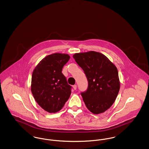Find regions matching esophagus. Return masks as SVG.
Segmentation results:
<instances>
[{
	"mask_svg": "<svg viewBox=\"0 0 149 149\" xmlns=\"http://www.w3.org/2000/svg\"><path fill=\"white\" fill-rule=\"evenodd\" d=\"M72 88H73V89H74V90H76V89H77V85H73V86H72Z\"/></svg>",
	"mask_w": 149,
	"mask_h": 149,
	"instance_id": "34e87169",
	"label": "esophagus"
}]
</instances>
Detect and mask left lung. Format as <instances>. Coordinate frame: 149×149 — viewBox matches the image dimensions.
Listing matches in <instances>:
<instances>
[{"instance_id":"1","label":"left lung","mask_w":149,"mask_h":149,"mask_svg":"<svg viewBox=\"0 0 149 149\" xmlns=\"http://www.w3.org/2000/svg\"><path fill=\"white\" fill-rule=\"evenodd\" d=\"M73 58L88 81L86 91L81 93L86 108L95 114L104 112L112 106L120 91L116 66L104 55L95 51L76 53Z\"/></svg>"}]
</instances>
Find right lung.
<instances>
[{
	"mask_svg": "<svg viewBox=\"0 0 149 149\" xmlns=\"http://www.w3.org/2000/svg\"><path fill=\"white\" fill-rule=\"evenodd\" d=\"M70 57L55 53L43 58L32 72L31 92L38 104L49 113L60 111L71 94V86L62 73Z\"/></svg>",
	"mask_w": 149,
	"mask_h": 149,
	"instance_id": "add662e5",
	"label": "right lung"
}]
</instances>
